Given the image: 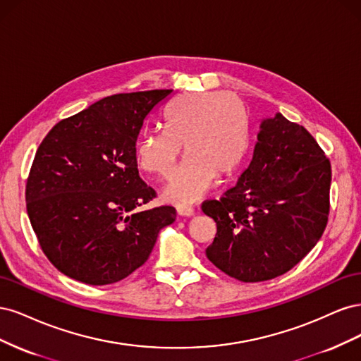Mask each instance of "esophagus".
Wrapping results in <instances>:
<instances>
[{"instance_id": "34e87169", "label": "esophagus", "mask_w": 361, "mask_h": 361, "mask_svg": "<svg viewBox=\"0 0 361 361\" xmlns=\"http://www.w3.org/2000/svg\"><path fill=\"white\" fill-rule=\"evenodd\" d=\"M176 211H178V214L180 216H191L195 212L194 207H191L188 204H179V206H176Z\"/></svg>"}]
</instances>
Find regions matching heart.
<instances>
[{"label":"heart","instance_id":"obj_1","mask_svg":"<svg viewBox=\"0 0 361 361\" xmlns=\"http://www.w3.org/2000/svg\"><path fill=\"white\" fill-rule=\"evenodd\" d=\"M166 126L140 140V167L169 179L182 155L188 157L166 188L178 203L202 199L218 178H227L241 164L248 146V118L244 105L228 93L202 92L179 96L164 113Z\"/></svg>","mask_w":361,"mask_h":361}]
</instances>
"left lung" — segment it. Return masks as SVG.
I'll use <instances>...</instances> for the list:
<instances>
[{
  "mask_svg": "<svg viewBox=\"0 0 361 361\" xmlns=\"http://www.w3.org/2000/svg\"><path fill=\"white\" fill-rule=\"evenodd\" d=\"M330 183L331 164L307 129L280 113L264 118L235 187L202 204L216 223L207 259L245 283L285 274L325 231Z\"/></svg>",
  "mask_w": 361,
  "mask_h": 361,
  "instance_id": "obj_1",
  "label": "left lung"
}]
</instances>
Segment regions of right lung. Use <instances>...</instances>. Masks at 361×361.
Wrapping results in <instances>:
<instances>
[{"label": "right lung", "mask_w": 361, "mask_h": 361, "mask_svg": "<svg viewBox=\"0 0 361 361\" xmlns=\"http://www.w3.org/2000/svg\"><path fill=\"white\" fill-rule=\"evenodd\" d=\"M171 93L104 97L43 138L27 179V212L43 253L64 276L93 286L123 280L176 220L173 206L138 209L157 194L138 174L137 140Z\"/></svg>", "instance_id": "1"}]
</instances>
